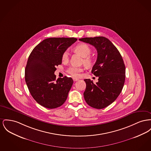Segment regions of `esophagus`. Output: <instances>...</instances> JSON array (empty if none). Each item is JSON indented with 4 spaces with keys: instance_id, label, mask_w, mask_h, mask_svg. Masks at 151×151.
Wrapping results in <instances>:
<instances>
[{
    "instance_id": "1",
    "label": "esophagus",
    "mask_w": 151,
    "mask_h": 151,
    "mask_svg": "<svg viewBox=\"0 0 151 151\" xmlns=\"http://www.w3.org/2000/svg\"><path fill=\"white\" fill-rule=\"evenodd\" d=\"M73 80L74 81H78L79 79H77V78H73Z\"/></svg>"
}]
</instances>
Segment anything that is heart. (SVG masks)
Listing matches in <instances>:
<instances>
[{
	"label": "heart",
	"instance_id": "b5f03b06",
	"mask_svg": "<svg viewBox=\"0 0 151 151\" xmlns=\"http://www.w3.org/2000/svg\"><path fill=\"white\" fill-rule=\"evenodd\" d=\"M73 50L83 58V63L87 67H91L93 64V59L89 56L91 53V49L88 45L85 43H80L74 47ZM62 59L63 62H67L68 60V53L67 51L63 53ZM83 70L84 68L83 67L71 66L67 70V72L72 77L78 78L79 76L80 73L83 72Z\"/></svg>",
	"mask_w": 151,
	"mask_h": 151
}]
</instances>
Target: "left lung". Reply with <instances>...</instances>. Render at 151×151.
Returning a JSON list of instances; mask_svg holds the SVG:
<instances>
[{"label": "left lung", "instance_id": "1", "mask_svg": "<svg viewBox=\"0 0 151 151\" xmlns=\"http://www.w3.org/2000/svg\"><path fill=\"white\" fill-rule=\"evenodd\" d=\"M79 40L92 45L98 52L96 62L91 72L98 76L94 84L84 79L86 88L84 98L89 106L103 109L112 103L121 93L125 79V67L121 54L106 37H84Z\"/></svg>", "mask_w": 151, "mask_h": 151}]
</instances>
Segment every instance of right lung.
Wrapping results in <instances>:
<instances>
[{"label": "right lung", "mask_w": 151, "mask_h": 151, "mask_svg": "<svg viewBox=\"0 0 151 151\" xmlns=\"http://www.w3.org/2000/svg\"><path fill=\"white\" fill-rule=\"evenodd\" d=\"M77 40L74 37H50L37 45L30 53L25 69V80L36 101L49 109L65 101L73 81L64 76L56 80V66L62 62V55Z\"/></svg>", "instance_id": "right-lung-1"}]
</instances>
